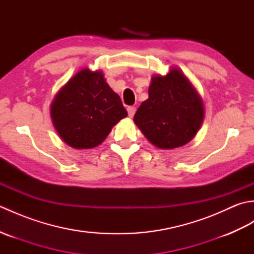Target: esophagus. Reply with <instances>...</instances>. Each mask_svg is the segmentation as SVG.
I'll use <instances>...</instances> for the list:
<instances>
[{
    "instance_id": "obj_1",
    "label": "esophagus",
    "mask_w": 254,
    "mask_h": 254,
    "mask_svg": "<svg viewBox=\"0 0 254 254\" xmlns=\"http://www.w3.org/2000/svg\"><path fill=\"white\" fill-rule=\"evenodd\" d=\"M135 111H136V108H135V107H128V108H127L128 117L132 118L134 115H135Z\"/></svg>"
}]
</instances>
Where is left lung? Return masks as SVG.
I'll list each match as a JSON object with an SVG mask.
<instances>
[{
    "label": "left lung",
    "instance_id": "8db88e82",
    "mask_svg": "<svg viewBox=\"0 0 254 254\" xmlns=\"http://www.w3.org/2000/svg\"><path fill=\"white\" fill-rule=\"evenodd\" d=\"M203 119L202 98L185 74L172 68L166 76L152 77L148 99L138 107L134 123L155 146L172 149L190 142Z\"/></svg>",
    "mask_w": 254,
    "mask_h": 254
}]
</instances>
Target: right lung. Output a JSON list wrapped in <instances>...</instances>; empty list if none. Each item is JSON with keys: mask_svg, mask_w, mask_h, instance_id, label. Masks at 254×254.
Returning <instances> with one entry per match:
<instances>
[{"mask_svg": "<svg viewBox=\"0 0 254 254\" xmlns=\"http://www.w3.org/2000/svg\"><path fill=\"white\" fill-rule=\"evenodd\" d=\"M51 119L59 135L69 146L88 149L105 141L111 128L127 116L118 94L100 71L84 68L56 95Z\"/></svg>", "mask_w": 254, "mask_h": 254, "instance_id": "right-lung-1", "label": "right lung"}]
</instances>
